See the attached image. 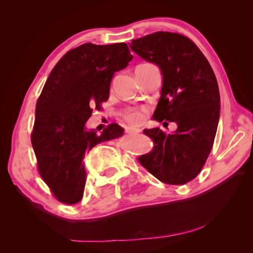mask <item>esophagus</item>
<instances>
[{
  "mask_svg": "<svg viewBox=\"0 0 253 253\" xmlns=\"http://www.w3.org/2000/svg\"><path fill=\"white\" fill-rule=\"evenodd\" d=\"M142 130L138 129V128H131V127H128L126 128V132L128 134H137V132H140Z\"/></svg>",
  "mask_w": 253,
  "mask_h": 253,
  "instance_id": "34e87169",
  "label": "esophagus"
}]
</instances>
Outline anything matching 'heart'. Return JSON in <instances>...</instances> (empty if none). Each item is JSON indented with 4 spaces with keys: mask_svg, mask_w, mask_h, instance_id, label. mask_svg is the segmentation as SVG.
I'll return each mask as SVG.
<instances>
[{
    "mask_svg": "<svg viewBox=\"0 0 253 253\" xmlns=\"http://www.w3.org/2000/svg\"><path fill=\"white\" fill-rule=\"evenodd\" d=\"M123 116L128 123L132 124V125H138L144 119V114L142 109H128L124 113Z\"/></svg>",
    "mask_w": 253,
    "mask_h": 253,
    "instance_id": "1",
    "label": "heart"
}]
</instances>
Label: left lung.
Returning a JSON list of instances; mask_svg holds the SVG:
<instances>
[{
  "label": "left lung",
  "mask_w": 253,
  "mask_h": 253,
  "mask_svg": "<svg viewBox=\"0 0 253 253\" xmlns=\"http://www.w3.org/2000/svg\"><path fill=\"white\" fill-rule=\"evenodd\" d=\"M129 46L162 72L153 119L177 125L172 134L144 129L155 145L138 161L161 182L182 185L198 176L215 138L221 109L215 75L194 42L182 34L155 32L132 40Z\"/></svg>",
  "instance_id": "1"
}]
</instances>
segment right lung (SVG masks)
<instances>
[{"instance_id": "1", "label": "right lung", "mask_w": 253, "mask_h": 253, "mask_svg": "<svg viewBox=\"0 0 253 253\" xmlns=\"http://www.w3.org/2000/svg\"><path fill=\"white\" fill-rule=\"evenodd\" d=\"M132 59L126 43H84L59 60L37 101L31 135L39 173L60 202L83 199L87 172L84 157L102 142L123 136L124 128L110 124L100 134L88 129L92 108L109 98L114 74Z\"/></svg>"}]
</instances>
